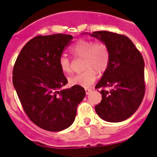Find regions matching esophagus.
Returning a JSON list of instances; mask_svg holds the SVG:
<instances>
[{
    "instance_id": "34e87169",
    "label": "esophagus",
    "mask_w": 157,
    "mask_h": 157,
    "mask_svg": "<svg viewBox=\"0 0 157 157\" xmlns=\"http://www.w3.org/2000/svg\"><path fill=\"white\" fill-rule=\"evenodd\" d=\"M85 91H86V95H88V94H90V93L92 91V89L86 88V89H85Z\"/></svg>"
}]
</instances>
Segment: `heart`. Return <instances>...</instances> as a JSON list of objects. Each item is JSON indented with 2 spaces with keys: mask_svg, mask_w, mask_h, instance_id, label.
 <instances>
[{
  "mask_svg": "<svg viewBox=\"0 0 157 157\" xmlns=\"http://www.w3.org/2000/svg\"><path fill=\"white\" fill-rule=\"evenodd\" d=\"M71 54L75 58H83L82 68L84 71L69 78L71 86L89 87L95 82L98 74H103L110 63V51L103 41L79 39L70 48ZM59 66L63 73L71 71V61L66 56L59 58Z\"/></svg>",
  "mask_w": 157,
  "mask_h": 157,
  "instance_id": "heart-1",
  "label": "heart"
}]
</instances>
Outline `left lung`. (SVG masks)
<instances>
[{"label": "left lung", "mask_w": 157, "mask_h": 157, "mask_svg": "<svg viewBox=\"0 0 157 157\" xmlns=\"http://www.w3.org/2000/svg\"><path fill=\"white\" fill-rule=\"evenodd\" d=\"M95 37L108 45L110 63L96 89L102 88V100L95 106L104 120L118 123L127 120L137 111L145 91L144 66L141 52L127 36L109 31H96ZM105 87H112L110 91Z\"/></svg>", "instance_id": "left-lung-1"}]
</instances>
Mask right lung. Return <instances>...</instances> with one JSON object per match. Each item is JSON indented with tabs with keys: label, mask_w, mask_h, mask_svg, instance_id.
I'll use <instances>...</instances> for the list:
<instances>
[{
	"label": "right lung",
	"mask_w": 157,
	"mask_h": 157,
	"mask_svg": "<svg viewBox=\"0 0 157 157\" xmlns=\"http://www.w3.org/2000/svg\"><path fill=\"white\" fill-rule=\"evenodd\" d=\"M73 37L38 35L22 48L12 71V82L26 114L37 127L60 131L71 125L85 98L80 86L60 90L67 83L59 58Z\"/></svg>",
	"instance_id": "right-lung-1"
}]
</instances>
